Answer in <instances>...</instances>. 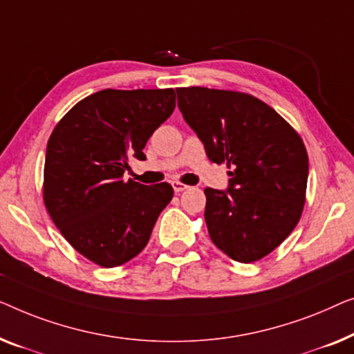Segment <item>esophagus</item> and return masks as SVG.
<instances>
[{"label":"esophagus","instance_id":"1","mask_svg":"<svg viewBox=\"0 0 354 354\" xmlns=\"http://www.w3.org/2000/svg\"><path fill=\"white\" fill-rule=\"evenodd\" d=\"M187 187H189L187 184H184V183H179V181L173 183V189H175V192H183V191H186Z\"/></svg>","mask_w":354,"mask_h":354}]
</instances>
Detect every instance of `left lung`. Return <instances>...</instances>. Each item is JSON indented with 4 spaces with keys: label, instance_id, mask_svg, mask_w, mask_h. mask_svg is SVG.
<instances>
[{
    "label": "left lung",
    "instance_id": "left-lung-1",
    "mask_svg": "<svg viewBox=\"0 0 354 354\" xmlns=\"http://www.w3.org/2000/svg\"><path fill=\"white\" fill-rule=\"evenodd\" d=\"M184 120L213 163L229 168L227 191L207 187L213 243L239 263L261 260L286 241L306 202L303 139L266 102L242 91L178 88Z\"/></svg>",
    "mask_w": 354,
    "mask_h": 354
}]
</instances>
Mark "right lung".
<instances>
[{
    "mask_svg": "<svg viewBox=\"0 0 354 354\" xmlns=\"http://www.w3.org/2000/svg\"><path fill=\"white\" fill-rule=\"evenodd\" d=\"M176 107L173 88L102 89L64 115L46 147L44 207L89 261L115 268L142 252L173 198L168 183L123 181L128 157L144 160L152 133Z\"/></svg>",
    "mask_w": 354,
    "mask_h": 354,
    "instance_id": "right-lung-1",
    "label": "right lung"
}]
</instances>
